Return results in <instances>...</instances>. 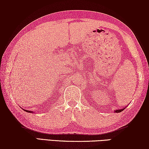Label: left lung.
<instances>
[{"mask_svg": "<svg viewBox=\"0 0 149 149\" xmlns=\"http://www.w3.org/2000/svg\"><path fill=\"white\" fill-rule=\"evenodd\" d=\"M126 107H125V108H123V109H117V110H115V111H115V113H121V111H123L124 109H125Z\"/></svg>", "mask_w": 149, "mask_h": 149, "instance_id": "obj_1", "label": "left lung"}]
</instances>
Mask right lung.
Here are the masks:
<instances>
[{
	"mask_svg": "<svg viewBox=\"0 0 149 149\" xmlns=\"http://www.w3.org/2000/svg\"><path fill=\"white\" fill-rule=\"evenodd\" d=\"M24 111H26V112H28V113H33V112L32 111H28V110H25V109H23Z\"/></svg>",
	"mask_w": 149,
	"mask_h": 149,
	"instance_id": "right-lung-1",
	"label": "right lung"
}]
</instances>
